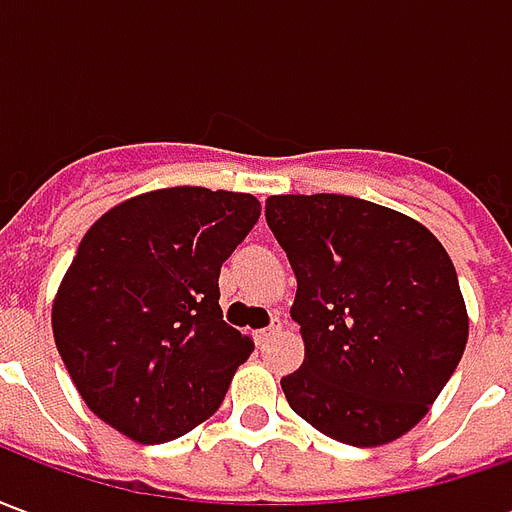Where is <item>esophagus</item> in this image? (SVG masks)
<instances>
[{"mask_svg": "<svg viewBox=\"0 0 512 512\" xmlns=\"http://www.w3.org/2000/svg\"><path fill=\"white\" fill-rule=\"evenodd\" d=\"M279 329H282V323L274 321V323H271V326H268V329H260V332H255L257 345H266L268 340H271V337H274V334L279 332Z\"/></svg>", "mask_w": 512, "mask_h": 512, "instance_id": "obj_1", "label": "esophagus"}]
</instances>
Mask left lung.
<instances>
[{
  "instance_id": "left-lung-1",
  "label": "left lung",
  "mask_w": 512,
  "mask_h": 512,
  "mask_svg": "<svg viewBox=\"0 0 512 512\" xmlns=\"http://www.w3.org/2000/svg\"><path fill=\"white\" fill-rule=\"evenodd\" d=\"M266 222L296 274L304 365L290 408L329 439L378 447L417 425L469 340L447 249L406 213L345 194H274Z\"/></svg>"
}]
</instances>
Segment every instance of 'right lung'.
<instances>
[{"label":"right lung","instance_id":"obj_1","mask_svg":"<svg viewBox=\"0 0 512 512\" xmlns=\"http://www.w3.org/2000/svg\"><path fill=\"white\" fill-rule=\"evenodd\" d=\"M257 219L252 194L172 186L117 202L84 233L51 332L109 428L164 444L219 408L255 348L222 321L219 271Z\"/></svg>","mask_w":512,"mask_h":512}]
</instances>
